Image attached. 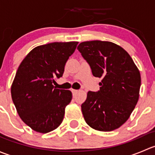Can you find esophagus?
I'll return each instance as SVG.
<instances>
[{
  "instance_id": "1",
  "label": "esophagus",
  "mask_w": 155,
  "mask_h": 155,
  "mask_svg": "<svg viewBox=\"0 0 155 155\" xmlns=\"http://www.w3.org/2000/svg\"><path fill=\"white\" fill-rule=\"evenodd\" d=\"M72 92H73V95H74L75 94L77 93V92H78V90H76V89H72Z\"/></svg>"
}]
</instances>
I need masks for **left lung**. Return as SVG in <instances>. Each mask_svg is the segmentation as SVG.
Listing matches in <instances>:
<instances>
[{
    "label": "left lung",
    "mask_w": 155,
    "mask_h": 155,
    "mask_svg": "<svg viewBox=\"0 0 155 155\" xmlns=\"http://www.w3.org/2000/svg\"><path fill=\"white\" fill-rule=\"evenodd\" d=\"M77 49L93 76L102 79L100 90L87 92L81 106L85 121L97 130H114L126 122L138 102L140 70L125 50L112 42H82Z\"/></svg>",
    "instance_id": "left-lung-1"
}]
</instances>
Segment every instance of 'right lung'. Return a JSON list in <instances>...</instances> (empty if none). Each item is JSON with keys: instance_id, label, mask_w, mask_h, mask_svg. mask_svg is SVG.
Returning a JSON list of instances; mask_svg holds the SVG:
<instances>
[{"instance_id": "obj_1", "label": "right lung", "mask_w": 155, "mask_h": 155, "mask_svg": "<svg viewBox=\"0 0 155 155\" xmlns=\"http://www.w3.org/2000/svg\"><path fill=\"white\" fill-rule=\"evenodd\" d=\"M78 42L51 43L33 48L20 64L11 86V96L21 119L34 130L46 134L64 119L72 100L69 90L52 83L63 76Z\"/></svg>"}]
</instances>
